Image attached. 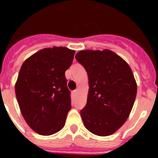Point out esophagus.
<instances>
[{"label":"esophagus","mask_w":158,"mask_h":158,"mask_svg":"<svg viewBox=\"0 0 158 158\" xmlns=\"http://www.w3.org/2000/svg\"><path fill=\"white\" fill-rule=\"evenodd\" d=\"M77 93H78L77 89H76V90H74V91L73 92V95H74V96H76V95L77 94Z\"/></svg>","instance_id":"obj_1"}]
</instances>
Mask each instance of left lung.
I'll return each instance as SVG.
<instances>
[{
	"instance_id": "1",
	"label": "left lung",
	"mask_w": 158,
	"mask_h": 158,
	"mask_svg": "<svg viewBox=\"0 0 158 158\" xmlns=\"http://www.w3.org/2000/svg\"><path fill=\"white\" fill-rule=\"evenodd\" d=\"M75 58L89 77L87 104L81 110L84 126L96 135H112L126 122L135 103L137 85L132 70L109 50L81 51Z\"/></svg>"
}]
</instances>
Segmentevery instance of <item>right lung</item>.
<instances>
[{
    "mask_svg": "<svg viewBox=\"0 0 158 158\" xmlns=\"http://www.w3.org/2000/svg\"><path fill=\"white\" fill-rule=\"evenodd\" d=\"M74 54L66 47L43 49L20 68L15 86L16 99L25 121L36 133L51 135L65 126L71 108L65 72Z\"/></svg>",
    "mask_w": 158,
    "mask_h": 158,
    "instance_id": "add662e5",
    "label": "right lung"
}]
</instances>
